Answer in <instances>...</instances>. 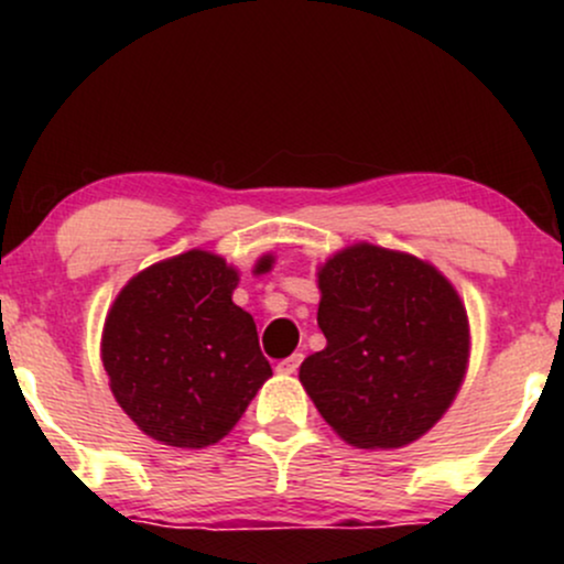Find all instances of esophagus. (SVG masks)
I'll use <instances>...</instances> for the list:
<instances>
[{
    "instance_id": "1",
    "label": "esophagus",
    "mask_w": 564,
    "mask_h": 564,
    "mask_svg": "<svg viewBox=\"0 0 564 564\" xmlns=\"http://www.w3.org/2000/svg\"><path fill=\"white\" fill-rule=\"evenodd\" d=\"M300 364H302V352H296V355H291V358L281 360V364L275 366V371H278V373H286V377H291V373H296V368H300Z\"/></svg>"
}]
</instances>
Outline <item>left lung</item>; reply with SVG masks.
Wrapping results in <instances>:
<instances>
[{"label":"left lung","mask_w":564,"mask_h":564,"mask_svg":"<svg viewBox=\"0 0 564 564\" xmlns=\"http://www.w3.org/2000/svg\"><path fill=\"white\" fill-rule=\"evenodd\" d=\"M321 352L300 381L326 424L366 451L403 448L448 411L469 366V315L432 262L352 243L318 268Z\"/></svg>","instance_id":"1"}]
</instances>
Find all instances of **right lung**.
Instances as JSON below:
<instances>
[{
	"instance_id": "obj_1",
	"label": "right lung",
	"mask_w": 564,
	"mask_h": 564,
	"mask_svg": "<svg viewBox=\"0 0 564 564\" xmlns=\"http://www.w3.org/2000/svg\"><path fill=\"white\" fill-rule=\"evenodd\" d=\"M273 262L262 254L254 273ZM238 281L225 257L191 249L129 278L108 310L100 358L111 392L161 445L219 443L273 377L254 318L232 302Z\"/></svg>"
}]
</instances>
